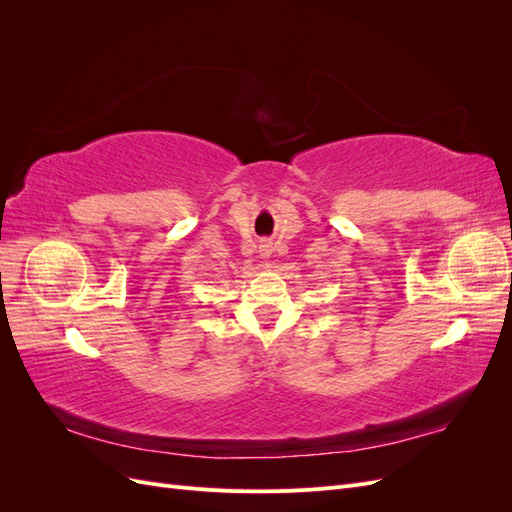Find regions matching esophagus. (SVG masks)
<instances>
[{
    "label": "esophagus",
    "instance_id": "obj_1",
    "mask_svg": "<svg viewBox=\"0 0 512 512\" xmlns=\"http://www.w3.org/2000/svg\"><path fill=\"white\" fill-rule=\"evenodd\" d=\"M271 252H273V247H271L269 243L260 245V256H262V258H269V256H271Z\"/></svg>",
    "mask_w": 512,
    "mask_h": 512
}]
</instances>
